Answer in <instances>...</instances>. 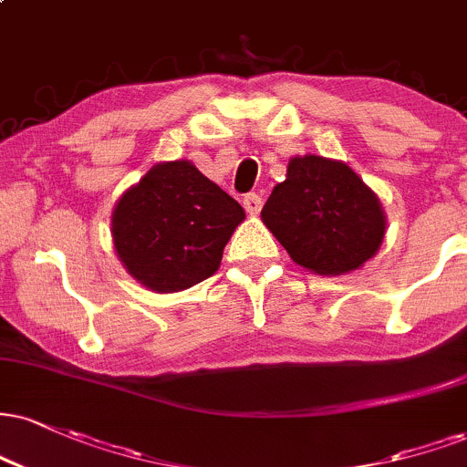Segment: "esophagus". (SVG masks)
<instances>
[{
  "label": "esophagus",
  "instance_id": "34e87169",
  "mask_svg": "<svg viewBox=\"0 0 467 467\" xmlns=\"http://www.w3.org/2000/svg\"><path fill=\"white\" fill-rule=\"evenodd\" d=\"M244 206H245V211L250 213V215H258V213H261V209H263L261 195H258V193H248L244 198Z\"/></svg>",
  "mask_w": 467,
  "mask_h": 467
}]
</instances>
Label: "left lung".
I'll use <instances>...</instances> for the list:
<instances>
[{
	"mask_svg": "<svg viewBox=\"0 0 467 467\" xmlns=\"http://www.w3.org/2000/svg\"><path fill=\"white\" fill-rule=\"evenodd\" d=\"M261 219L297 265L324 276L369 261L387 226L379 195L346 162L313 154L289 161L287 178L274 187Z\"/></svg>",
	"mask_w": 467,
	"mask_h": 467,
	"instance_id": "8db88e82",
	"label": "left lung"
}]
</instances>
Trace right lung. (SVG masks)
<instances>
[{"label": "right lung", "instance_id": "1", "mask_svg": "<svg viewBox=\"0 0 467 467\" xmlns=\"http://www.w3.org/2000/svg\"><path fill=\"white\" fill-rule=\"evenodd\" d=\"M244 219L239 202L193 162H159L115 204L112 241L132 278L170 294L217 272Z\"/></svg>", "mask_w": 467, "mask_h": 467}]
</instances>
